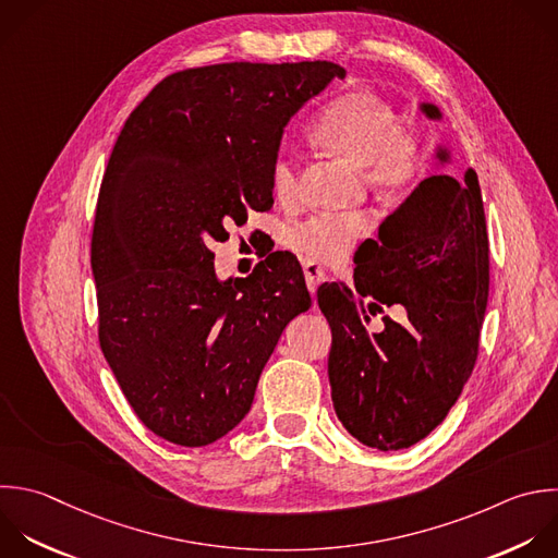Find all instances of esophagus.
<instances>
[{
	"label": "esophagus",
	"instance_id": "obj_1",
	"mask_svg": "<svg viewBox=\"0 0 558 558\" xmlns=\"http://www.w3.org/2000/svg\"><path fill=\"white\" fill-rule=\"evenodd\" d=\"M303 275H305V283L307 290L314 294L316 288L325 281V270L320 266H316L314 262H303Z\"/></svg>",
	"mask_w": 558,
	"mask_h": 558
}]
</instances>
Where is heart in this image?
<instances>
[{
	"label": "heart",
	"mask_w": 558,
	"mask_h": 558,
	"mask_svg": "<svg viewBox=\"0 0 558 558\" xmlns=\"http://www.w3.org/2000/svg\"><path fill=\"white\" fill-rule=\"evenodd\" d=\"M310 137L325 153L362 168L366 183L386 196L410 192L423 177L418 137L399 124L388 102L368 92L355 89L336 98L316 120ZM270 187L283 203L296 198L299 179L290 159L272 161ZM368 229L371 220L362 214L314 216L288 227L283 244L310 262H340Z\"/></svg>",
	"instance_id": "heart-1"
}]
</instances>
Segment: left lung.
<instances>
[{
    "label": "left lung",
    "instance_id": "1",
    "mask_svg": "<svg viewBox=\"0 0 558 558\" xmlns=\"http://www.w3.org/2000/svg\"><path fill=\"white\" fill-rule=\"evenodd\" d=\"M429 120H440L423 102ZM449 161L445 148L436 150ZM355 290L323 283L318 307L331 327L329 384L338 418L360 442L392 451L442 423L466 384L488 299V238L475 170L434 174L364 240L353 257ZM401 302L409 320L365 325Z\"/></svg>",
    "mask_w": 558,
    "mask_h": 558
}]
</instances>
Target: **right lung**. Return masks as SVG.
<instances>
[{"mask_svg":"<svg viewBox=\"0 0 558 558\" xmlns=\"http://www.w3.org/2000/svg\"><path fill=\"white\" fill-rule=\"evenodd\" d=\"M344 74L327 61L183 70L113 146L92 238L100 347L142 423L174 445H209L248 414L281 331L312 305L292 259L220 281L209 246L272 207L286 124Z\"/></svg>","mask_w":558,"mask_h":558,"instance_id":"add662e5","label":"right lung"}]
</instances>
